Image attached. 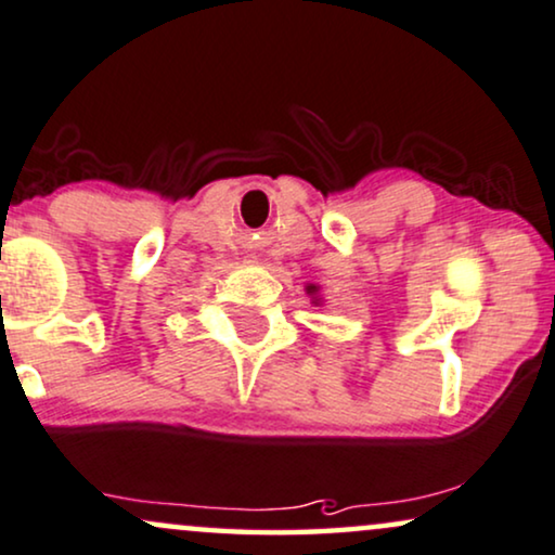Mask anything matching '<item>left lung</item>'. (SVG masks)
<instances>
[{"label": "left lung", "instance_id": "1", "mask_svg": "<svg viewBox=\"0 0 555 555\" xmlns=\"http://www.w3.org/2000/svg\"><path fill=\"white\" fill-rule=\"evenodd\" d=\"M306 293H308V295H311V300H313V304H315V306H319V304H321V298H319V287H315V285H308V287H306Z\"/></svg>", "mask_w": 555, "mask_h": 555}]
</instances>
